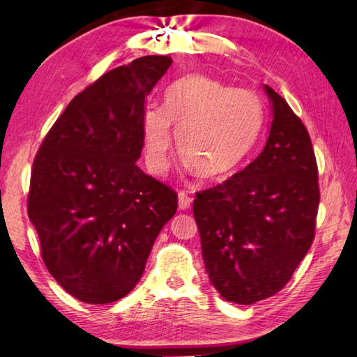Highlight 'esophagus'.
<instances>
[{
    "instance_id": "1",
    "label": "esophagus",
    "mask_w": 357,
    "mask_h": 357,
    "mask_svg": "<svg viewBox=\"0 0 357 357\" xmlns=\"http://www.w3.org/2000/svg\"><path fill=\"white\" fill-rule=\"evenodd\" d=\"M190 204H192V199L188 198L185 192H178V206L181 210H187L190 207Z\"/></svg>"
}]
</instances>
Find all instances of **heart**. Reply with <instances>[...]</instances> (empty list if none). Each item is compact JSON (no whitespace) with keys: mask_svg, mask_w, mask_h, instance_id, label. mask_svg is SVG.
<instances>
[{"mask_svg":"<svg viewBox=\"0 0 357 357\" xmlns=\"http://www.w3.org/2000/svg\"><path fill=\"white\" fill-rule=\"evenodd\" d=\"M178 130V147L188 170L207 179H227L242 169L264 128V105L255 93L202 75L167 89L164 107L149 105L142 115V139L149 169L169 167Z\"/></svg>","mask_w":357,"mask_h":357,"instance_id":"obj_1","label":"heart"}]
</instances>
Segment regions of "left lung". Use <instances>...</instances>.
Wrapping results in <instances>:
<instances>
[{
	"mask_svg": "<svg viewBox=\"0 0 357 357\" xmlns=\"http://www.w3.org/2000/svg\"><path fill=\"white\" fill-rule=\"evenodd\" d=\"M264 90L271 124L259 156L193 202L210 282L239 305L270 298L291 279L313 242L319 206L307 128L282 96Z\"/></svg>",
	"mask_w": 357,
	"mask_h": 357,
	"instance_id": "8db88e82",
	"label": "left lung"
}]
</instances>
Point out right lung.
<instances>
[{"instance_id": "obj_1", "label": "right lung", "mask_w": 357, "mask_h": 357, "mask_svg": "<svg viewBox=\"0 0 357 357\" xmlns=\"http://www.w3.org/2000/svg\"><path fill=\"white\" fill-rule=\"evenodd\" d=\"M172 63L149 55L102 75L67 105L33 161L27 211L43 261L87 304L133 290L176 213V193L136 165L146 98Z\"/></svg>"}]
</instances>
